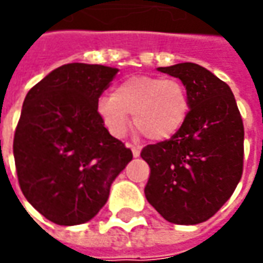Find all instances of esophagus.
I'll list each match as a JSON object with an SVG mask.
<instances>
[{"instance_id": "1", "label": "esophagus", "mask_w": 263, "mask_h": 263, "mask_svg": "<svg viewBox=\"0 0 263 263\" xmlns=\"http://www.w3.org/2000/svg\"><path fill=\"white\" fill-rule=\"evenodd\" d=\"M132 151V155H134V158H138L139 155H141V146L139 145H128Z\"/></svg>"}]
</instances>
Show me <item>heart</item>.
Instances as JSON below:
<instances>
[{
  "instance_id": "b5f03b06",
  "label": "heart",
  "mask_w": 263,
  "mask_h": 263,
  "mask_svg": "<svg viewBox=\"0 0 263 263\" xmlns=\"http://www.w3.org/2000/svg\"><path fill=\"white\" fill-rule=\"evenodd\" d=\"M189 112L190 97L182 81L152 74L132 76L97 101L98 117L115 138L125 135L134 114V124L146 138L167 141L184 126Z\"/></svg>"
}]
</instances>
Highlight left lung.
Returning <instances> with one entry per match:
<instances>
[{
	"label": "left lung",
	"mask_w": 263,
	"mask_h": 263,
	"mask_svg": "<svg viewBox=\"0 0 263 263\" xmlns=\"http://www.w3.org/2000/svg\"><path fill=\"white\" fill-rule=\"evenodd\" d=\"M180 79L190 97L186 124L141 156L151 167L145 196L165 220L204 222L231 197L243 167V124L227 83L196 63L158 67Z\"/></svg>",
	"instance_id": "1"
}]
</instances>
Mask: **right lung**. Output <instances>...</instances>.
Listing matches in <instances>:
<instances>
[{
    "label": "right lung",
    "instance_id": "obj_1",
    "mask_svg": "<svg viewBox=\"0 0 263 263\" xmlns=\"http://www.w3.org/2000/svg\"><path fill=\"white\" fill-rule=\"evenodd\" d=\"M118 69L69 63L28 91L15 129L14 158L26 200L49 221L77 226L107 203L131 149L109 135L97 101Z\"/></svg>",
    "mask_w": 263,
    "mask_h": 263
}]
</instances>
